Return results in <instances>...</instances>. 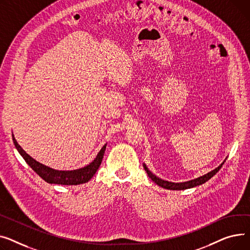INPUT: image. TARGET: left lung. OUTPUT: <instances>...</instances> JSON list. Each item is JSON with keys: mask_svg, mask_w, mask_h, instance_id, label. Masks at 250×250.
<instances>
[{"mask_svg": "<svg viewBox=\"0 0 250 250\" xmlns=\"http://www.w3.org/2000/svg\"><path fill=\"white\" fill-rule=\"evenodd\" d=\"M226 160V158H225ZM225 160L223 161V163L220 165L218 167H216L215 169L211 170L210 172L206 173L202 175V177H199L197 179H194V180H190V181H188V182H183V183H172V182H168V181H165L163 179H160L158 177H156V175L154 173H152L148 167H146L145 164H143V167L145 169V171L147 172L148 177L156 184L158 185L159 187L164 188H167V189H173V190H182V189H187V188H195L197 186H201L203 184H205L206 182H208L211 178H213L214 175L219 171V169L222 167V166L224 165Z\"/></svg>", "mask_w": 250, "mask_h": 250, "instance_id": "left-lung-1", "label": "left lung"}]
</instances>
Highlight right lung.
<instances>
[{"instance_id":"1","label":"right lung","mask_w":250,"mask_h":250,"mask_svg":"<svg viewBox=\"0 0 250 250\" xmlns=\"http://www.w3.org/2000/svg\"><path fill=\"white\" fill-rule=\"evenodd\" d=\"M12 137H13L15 147L17 148L18 152L25 159L28 166L30 167L41 179H43L48 184L64 185V186H73V185L76 186V185H81V184L89 182L94 177L98 168L100 167L103 160V156H104V153L106 150V146H107V144L103 146L102 149L97 154L96 158L87 166L78 169H72V170H58L38 163V161H36L30 155L27 154L25 150H23V148L18 144L17 140L15 139L14 135H12Z\"/></svg>"}]
</instances>
